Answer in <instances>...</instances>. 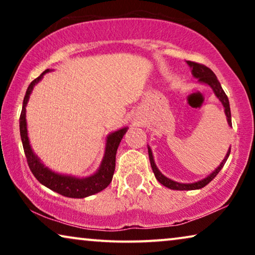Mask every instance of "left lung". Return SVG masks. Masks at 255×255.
<instances>
[{
	"mask_svg": "<svg viewBox=\"0 0 255 255\" xmlns=\"http://www.w3.org/2000/svg\"><path fill=\"white\" fill-rule=\"evenodd\" d=\"M187 64L191 68V74H193L194 78H196L197 81L200 83H203V85H207L210 87V88L212 89V92L215 93L216 97L221 101L223 107H224V113H225L226 121H228L229 127L232 128L231 110H230L229 99H228V96H226V94L224 93V90H223L221 83H219V81L217 80V76H216L215 73L212 72L210 68H208L207 66L197 64V62H193V61H187ZM147 148H148L149 162H151V167H152L153 173H154V175H155V179L158 180L159 182L162 184V186H165L173 190H195V189H201V188L205 187L209 182H211V181L215 179L216 175L219 173V170L223 168V166L225 165L226 160H228V158H229L230 152H231V147H230L228 153H226L225 158L223 159V161L221 162V165H219L217 168H216L214 172L210 174V175H208L207 177H204V179L196 181V182H193V183H181V182H176V181L168 179V177L165 176L161 172H160V170L158 169V167H156V165H155L154 159H153L151 147L147 146Z\"/></svg>",
	"mask_w": 255,
	"mask_h": 255,
	"instance_id": "left-lung-1",
	"label": "left lung"
}]
</instances>
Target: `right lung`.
I'll list each match as a JSON object with an SVG mask.
<instances>
[{"instance_id": "1", "label": "right lung", "mask_w": 255, "mask_h": 255, "mask_svg": "<svg viewBox=\"0 0 255 255\" xmlns=\"http://www.w3.org/2000/svg\"><path fill=\"white\" fill-rule=\"evenodd\" d=\"M51 72L50 69H46L41 74L34 79L30 86L27 87V90L24 96L22 113L19 117V132L20 138H22V144L25 153L27 165H29L31 172L34 177L43 184L47 187L48 189L55 191V193L62 195V196L71 197V198H85L90 195L97 194L100 191L109 186L111 180H113L115 166H116V153L117 148L120 146V142L123 139V135L127 133L128 127L122 128L120 130L111 132L108 134L106 140V149H104V155L99 169L96 170L93 175L87 177H76L67 174H60L48 168L45 166L41 160L36 155V153L32 151V147L30 145L29 137H27V125H26V104L29 102L30 95L32 93L33 87L43 79V76L46 73Z\"/></svg>"}]
</instances>
